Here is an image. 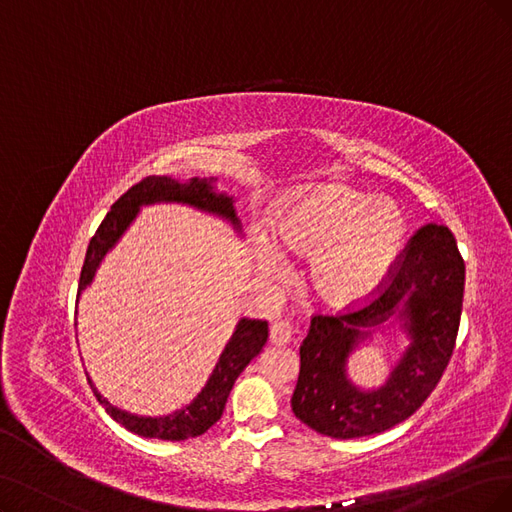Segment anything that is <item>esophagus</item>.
Returning <instances> with one entry per match:
<instances>
[{"instance_id": "obj_1", "label": "esophagus", "mask_w": 512, "mask_h": 512, "mask_svg": "<svg viewBox=\"0 0 512 512\" xmlns=\"http://www.w3.org/2000/svg\"><path fill=\"white\" fill-rule=\"evenodd\" d=\"M293 337V327L289 320H274L270 327V342L276 346H287Z\"/></svg>"}]
</instances>
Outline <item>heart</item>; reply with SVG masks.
<instances>
[{
  "label": "heart",
  "instance_id": "1",
  "mask_svg": "<svg viewBox=\"0 0 512 512\" xmlns=\"http://www.w3.org/2000/svg\"><path fill=\"white\" fill-rule=\"evenodd\" d=\"M367 206L369 198L344 185L299 189L280 204L276 246L297 257L316 255L308 280L327 308L342 310L365 299L401 246L405 225L399 211L390 204ZM261 270L276 276L278 257L263 259Z\"/></svg>",
  "mask_w": 512,
  "mask_h": 512
}]
</instances>
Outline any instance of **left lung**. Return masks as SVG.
I'll return each instance as SVG.
<instances>
[{
    "label": "left lung",
    "instance_id": "obj_1",
    "mask_svg": "<svg viewBox=\"0 0 512 512\" xmlns=\"http://www.w3.org/2000/svg\"><path fill=\"white\" fill-rule=\"evenodd\" d=\"M464 299V259L447 225L428 223L411 236L388 278L361 308L312 316L299 348L291 399L295 418L331 439H358L405 422L437 388L456 337ZM396 315L410 346L384 387H354L351 352Z\"/></svg>",
    "mask_w": 512,
    "mask_h": 512
}]
</instances>
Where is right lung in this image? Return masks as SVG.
I'll use <instances>...</instances> for the list:
<instances>
[{"mask_svg":"<svg viewBox=\"0 0 512 512\" xmlns=\"http://www.w3.org/2000/svg\"><path fill=\"white\" fill-rule=\"evenodd\" d=\"M215 179H192L187 183L175 181L170 177H145L137 185H132L124 196L118 198V202L111 206V211L99 225L97 234L92 236L84 268L80 276V287H78V299L82 291L90 285L97 268L101 266L103 257L116 246L120 236L126 232V227L137 217L139 208L145 204H156V202H181L198 208L204 213H213L221 219H227L236 232H240V221L236 217L234 198L227 194L215 192L213 187ZM268 342V323L266 320H255V318H240L234 335L230 342L225 344L219 361L208 377L204 388L198 392L196 399L185 405L183 409H177L168 415H160V418H143V415H135L113 407L107 399H103L101 392L94 388L92 380L88 377L90 388L97 396V401L105 407V411L111 415L113 420L122 424L126 430L141 434L147 439H162V441H185L194 439L204 434L223 415L227 396H230L234 382L238 375L244 371L253 358L263 350Z\"/></svg>","mask_w":512,"mask_h":512,"instance_id":"add662e5","label":"right lung"}]
</instances>
